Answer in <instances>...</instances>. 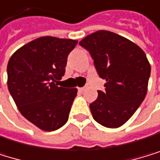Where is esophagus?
Returning a JSON list of instances; mask_svg holds the SVG:
<instances>
[{
	"label": "esophagus",
	"instance_id": "34e87169",
	"mask_svg": "<svg viewBox=\"0 0 160 160\" xmlns=\"http://www.w3.org/2000/svg\"><path fill=\"white\" fill-rule=\"evenodd\" d=\"M84 90H85V87H78V91L83 92Z\"/></svg>",
	"mask_w": 160,
	"mask_h": 160
}]
</instances>
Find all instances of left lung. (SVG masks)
Here are the masks:
<instances>
[{
    "mask_svg": "<svg viewBox=\"0 0 160 160\" xmlns=\"http://www.w3.org/2000/svg\"><path fill=\"white\" fill-rule=\"evenodd\" d=\"M94 60L105 90L89 105L93 118L108 128L123 125L144 101L151 65L143 49L126 38L97 31L79 42Z\"/></svg>",
    "mask_w": 160,
    "mask_h": 160,
    "instance_id": "obj_1",
    "label": "left lung"
}]
</instances>
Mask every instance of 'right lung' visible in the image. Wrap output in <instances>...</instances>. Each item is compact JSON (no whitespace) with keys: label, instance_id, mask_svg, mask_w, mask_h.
<instances>
[{"label":"right lung","instance_id":"right-lung-1","mask_svg":"<svg viewBox=\"0 0 160 160\" xmlns=\"http://www.w3.org/2000/svg\"><path fill=\"white\" fill-rule=\"evenodd\" d=\"M78 41L41 37L17 49L8 60V87L25 118L43 131H54L69 118L77 88L58 86L67 57Z\"/></svg>","mask_w":160,"mask_h":160}]
</instances>
